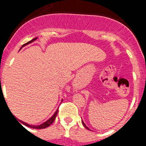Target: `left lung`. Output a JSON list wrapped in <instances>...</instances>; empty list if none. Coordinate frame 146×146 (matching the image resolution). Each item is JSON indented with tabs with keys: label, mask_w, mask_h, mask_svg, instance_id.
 I'll return each instance as SVG.
<instances>
[{
	"label": "left lung",
	"mask_w": 146,
	"mask_h": 146,
	"mask_svg": "<svg viewBox=\"0 0 146 146\" xmlns=\"http://www.w3.org/2000/svg\"><path fill=\"white\" fill-rule=\"evenodd\" d=\"M82 125H83V126H85V127H86V129H87L90 130V129H89V128H88V126H86V124H85V123H84V122H83V121H82Z\"/></svg>",
	"instance_id": "obj_1"
}]
</instances>
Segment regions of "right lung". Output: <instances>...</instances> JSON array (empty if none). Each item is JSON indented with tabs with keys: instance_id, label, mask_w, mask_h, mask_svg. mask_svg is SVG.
Masks as SVG:
<instances>
[{
	"instance_id": "right-lung-1",
	"label": "right lung",
	"mask_w": 146,
	"mask_h": 146,
	"mask_svg": "<svg viewBox=\"0 0 146 146\" xmlns=\"http://www.w3.org/2000/svg\"><path fill=\"white\" fill-rule=\"evenodd\" d=\"M37 38H38V37H36V38H33V39L31 40L30 42H27V43L25 44H23V46H22V47H25V45L29 44L30 43H32V42H34L35 40H36ZM22 47H21V48H22ZM21 48H20V49H21ZM62 101H63V100H62ZM58 113V109H57V110L55 111V113H54V115H52V117H51V118H49V119L47 120V121H45V122H44V123H42V124L37 125V126H36V125H31V124H28V123H25V122H23V121H20V120H19V121H20V122H21V123H23V124H24V125H25V126H28V127H30V128L37 129H44V128H47V127H48L49 126H50V125H51L52 123H53L54 121H55V118H56V116H57Z\"/></svg>"
}]
</instances>
